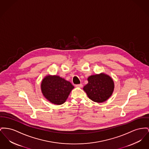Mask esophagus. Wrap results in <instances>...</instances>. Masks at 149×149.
I'll return each mask as SVG.
<instances>
[{
	"mask_svg": "<svg viewBox=\"0 0 149 149\" xmlns=\"http://www.w3.org/2000/svg\"><path fill=\"white\" fill-rule=\"evenodd\" d=\"M75 86H76L77 87L81 88L83 87V85H82V84H79L75 85Z\"/></svg>",
	"mask_w": 149,
	"mask_h": 149,
	"instance_id": "1",
	"label": "esophagus"
}]
</instances>
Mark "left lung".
I'll use <instances>...</instances> for the list:
<instances>
[{
  "label": "left lung",
  "mask_w": 149,
  "mask_h": 149,
  "mask_svg": "<svg viewBox=\"0 0 149 149\" xmlns=\"http://www.w3.org/2000/svg\"><path fill=\"white\" fill-rule=\"evenodd\" d=\"M88 83L84 88L88 97L96 102H103L111 96L114 91L112 78L104 73L90 76Z\"/></svg>",
  "instance_id": "1"
}]
</instances>
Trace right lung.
<instances>
[{
	"label": "right lung",
	"instance_id": "right-lung-1",
	"mask_svg": "<svg viewBox=\"0 0 149 149\" xmlns=\"http://www.w3.org/2000/svg\"><path fill=\"white\" fill-rule=\"evenodd\" d=\"M74 88L71 83L58 76H47L41 84L44 96L56 105L63 104Z\"/></svg>",
	"mask_w": 149,
	"mask_h": 149
}]
</instances>
